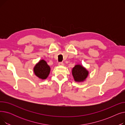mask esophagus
Segmentation results:
<instances>
[{"label": "esophagus", "instance_id": "obj_1", "mask_svg": "<svg viewBox=\"0 0 125 125\" xmlns=\"http://www.w3.org/2000/svg\"><path fill=\"white\" fill-rule=\"evenodd\" d=\"M58 65L59 66H63L64 63L63 62H59L58 63Z\"/></svg>", "mask_w": 125, "mask_h": 125}]
</instances>
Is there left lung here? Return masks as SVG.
<instances>
[{
	"instance_id": "1",
	"label": "left lung",
	"mask_w": 125,
	"mask_h": 125,
	"mask_svg": "<svg viewBox=\"0 0 125 125\" xmlns=\"http://www.w3.org/2000/svg\"><path fill=\"white\" fill-rule=\"evenodd\" d=\"M72 71L74 80L76 82L83 81L88 75V71L80 65H75Z\"/></svg>"
}]
</instances>
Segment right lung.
<instances>
[{
  "instance_id": "add662e5",
  "label": "right lung",
  "mask_w": 125,
  "mask_h": 125,
  "mask_svg": "<svg viewBox=\"0 0 125 125\" xmlns=\"http://www.w3.org/2000/svg\"><path fill=\"white\" fill-rule=\"evenodd\" d=\"M35 75L42 79H45L50 72V67L44 60L39 61L34 68Z\"/></svg>"
}]
</instances>
